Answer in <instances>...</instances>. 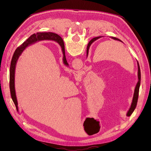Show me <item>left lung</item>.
Instances as JSON below:
<instances>
[{"label": "left lung", "mask_w": 151, "mask_h": 151, "mask_svg": "<svg viewBox=\"0 0 151 151\" xmlns=\"http://www.w3.org/2000/svg\"><path fill=\"white\" fill-rule=\"evenodd\" d=\"M101 37H95L94 38V39H92L90 42H88V46H87V48H86V57L88 56V50H89V48H90V46L91 45L92 43H93L94 41H95L96 40L100 39ZM111 39H114V40H119V41H121L122 42L121 40L117 39L116 37H111ZM60 39H61V38L60 37ZM137 66H138V82L137 83V85L135 86V88H134V95H133V98H132V103H131V107H130V109L129 110V111L127 112V116H130L132 114V112L134 111L135 108H136V106L137 104V101H138V98H139V88H140V66H139V62L137 61Z\"/></svg>", "instance_id": "left-lung-1"}]
</instances>
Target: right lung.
Returning <instances> with one entry per match:
<instances>
[{
    "instance_id": "add662e5",
    "label": "right lung",
    "mask_w": 151,
    "mask_h": 151,
    "mask_svg": "<svg viewBox=\"0 0 151 151\" xmlns=\"http://www.w3.org/2000/svg\"><path fill=\"white\" fill-rule=\"evenodd\" d=\"M60 36L55 34L53 32H37V34H33L26 41H24L22 44L18 47L16 50L14 51L13 56H12L11 63V67H10V91H11V98L13 101L14 103L16 106L17 111L19 112V109H18V102L16 96V92H15V87H14V75H15V68H16V65L17 60L21 54L23 52L24 50L29 45H32V43H35L37 41H39V40H52L58 43V45L60 46L61 49H62V52L63 54V63L65 64L66 66H68V64L66 59L65 56V45H64V42L62 39H60Z\"/></svg>"
}]
</instances>
